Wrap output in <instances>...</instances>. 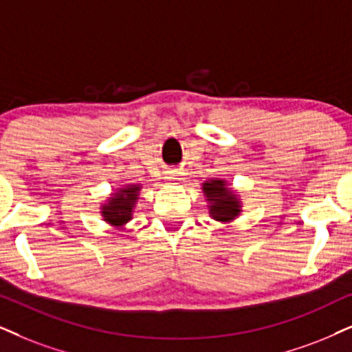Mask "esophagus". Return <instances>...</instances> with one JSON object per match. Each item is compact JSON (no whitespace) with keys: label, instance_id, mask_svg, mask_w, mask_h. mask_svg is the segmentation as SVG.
<instances>
[{"label":"esophagus","instance_id":"obj_1","mask_svg":"<svg viewBox=\"0 0 352 352\" xmlns=\"http://www.w3.org/2000/svg\"><path fill=\"white\" fill-rule=\"evenodd\" d=\"M179 173H180V172H177V170H172V172H168V177H167V179L170 180V182H179V180H182Z\"/></svg>","mask_w":352,"mask_h":352}]
</instances>
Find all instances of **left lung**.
Returning <instances> with one entry per match:
<instances>
[{
  "mask_svg": "<svg viewBox=\"0 0 352 352\" xmlns=\"http://www.w3.org/2000/svg\"><path fill=\"white\" fill-rule=\"evenodd\" d=\"M203 191L206 193L209 212L216 221L229 222L240 212V203L229 188H226L224 180H211L203 184Z\"/></svg>",
  "mask_w": 352,
  "mask_h": 352,
  "instance_id": "obj_1",
  "label": "left lung"
}]
</instances>
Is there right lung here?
<instances>
[{
  "label": "right lung",
  "mask_w": 352,
  "mask_h": 352,
  "mask_svg": "<svg viewBox=\"0 0 352 352\" xmlns=\"http://www.w3.org/2000/svg\"><path fill=\"white\" fill-rule=\"evenodd\" d=\"M140 185H128L118 190L110 198V201L102 208V216L104 221L110 222L112 226H123L131 219L133 208H135L138 193H140Z\"/></svg>",
  "instance_id": "obj_1"
}]
</instances>
